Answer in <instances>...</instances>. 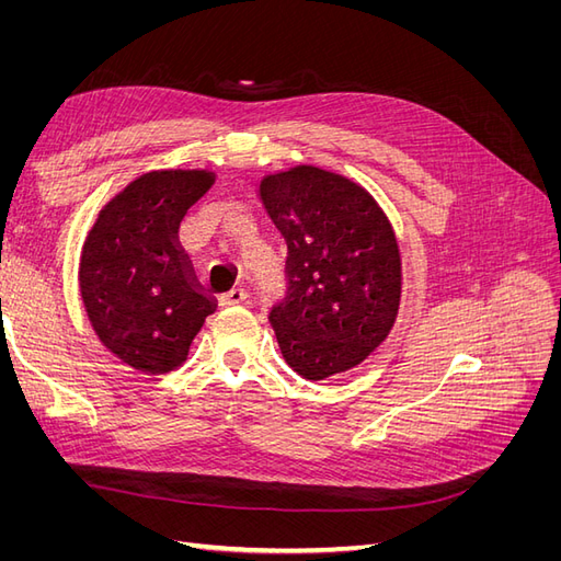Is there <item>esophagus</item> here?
<instances>
[{
	"instance_id": "34e87169",
	"label": "esophagus",
	"mask_w": 561,
	"mask_h": 561,
	"mask_svg": "<svg viewBox=\"0 0 561 561\" xmlns=\"http://www.w3.org/2000/svg\"><path fill=\"white\" fill-rule=\"evenodd\" d=\"M245 301V293L241 290V287H233L231 293L219 297V307H239V304Z\"/></svg>"
}]
</instances>
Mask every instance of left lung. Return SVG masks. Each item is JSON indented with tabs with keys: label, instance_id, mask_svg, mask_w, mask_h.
<instances>
[{
	"label": "left lung",
	"instance_id": "1",
	"mask_svg": "<svg viewBox=\"0 0 561 561\" xmlns=\"http://www.w3.org/2000/svg\"><path fill=\"white\" fill-rule=\"evenodd\" d=\"M257 196L287 243V299L271 311L285 363L322 381L358 367L393 330L402 257L365 186L318 165L268 173Z\"/></svg>",
	"mask_w": 561,
	"mask_h": 561
}]
</instances>
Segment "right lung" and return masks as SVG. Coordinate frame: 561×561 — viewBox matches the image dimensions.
<instances>
[{
    "instance_id": "right-lung-1",
    "label": "right lung",
    "mask_w": 561,
    "mask_h": 561,
    "mask_svg": "<svg viewBox=\"0 0 561 561\" xmlns=\"http://www.w3.org/2000/svg\"><path fill=\"white\" fill-rule=\"evenodd\" d=\"M215 182L208 168H163L126 184L98 213L81 250L79 287L100 344L145 375L184 365L215 311L178 248L184 213Z\"/></svg>"
}]
</instances>
